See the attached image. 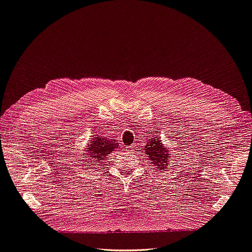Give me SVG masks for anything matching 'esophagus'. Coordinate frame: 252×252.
<instances>
[{"label": "esophagus", "mask_w": 252, "mask_h": 252, "mask_svg": "<svg viewBox=\"0 0 252 252\" xmlns=\"http://www.w3.org/2000/svg\"><path fill=\"white\" fill-rule=\"evenodd\" d=\"M133 147H134V146H129V147H126V151H131L132 149H134Z\"/></svg>", "instance_id": "1"}]
</instances>
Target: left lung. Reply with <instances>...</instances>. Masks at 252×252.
<instances>
[{"label": "left lung", "instance_id": "1", "mask_svg": "<svg viewBox=\"0 0 252 252\" xmlns=\"http://www.w3.org/2000/svg\"><path fill=\"white\" fill-rule=\"evenodd\" d=\"M152 136V135H151ZM145 152L147 154V158L151 161L154 166L157 167V169L165 170L168 168L170 165V150L168 148H165L162 140L158 135L153 134L152 138L149 139L148 143L145 147Z\"/></svg>", "mask_w": 252, "mask_h": 252}]
</instances>
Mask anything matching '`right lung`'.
I'll list each match as a JSON object with an SVG mask.
<instances>
[{
	"instance_id": "add662e5",
	"label": "right lung",
	"mask_w": 252,
	"mask_h": 252,
	"mask_svg": "<svg viewBox=\"0 0 252 252\" xmlns=\"http://www.w3.org/2000/svg\"><path fill=\"white\" fill-rule=\"evenodd\" d=\"M119 143L117 140L110 138L109 136H102L101 134H95L92 135L91 140L87 143V147L85 149V161L88 168L91 169L95 165H99L102 163L104 158L109 157V155L118 149ZM100 166V165H99Z\"/></svg>"
}]
</instances>
